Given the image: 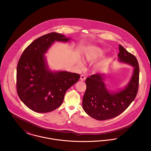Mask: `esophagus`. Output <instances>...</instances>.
<instances>
[{
    "label": "esophagus",
    "instance_id": "1",
    "mask_svg": "<svg viewBox=\"0 0 151 151\" xmlns=\"http://www.w3.org/2000/svg\"><path fill=\"white\" fill-rule=\"evenodd\" d=\"M86 76H85V75H84V74L81 75L80 80H81V81H84V80H86Z\"/></svg>",
    "mask_w": 151,
    "mask_h": 151
}]
</instances>
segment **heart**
Masks as SVG:
<instances>
[{
	"instance_id": "obj_1",
	"label": "heart",
	"mask_w": 151,
	"mask_h": 151,
	"mask_svg": "<svg viewBox=\"0 0 151 151\" xmlns=\"http://www.w3.org/2000/svg\"><path fill=\"white\" fill-rule=\"evenodd\" d=\"M106 52V50L100 47L95 46H91L88 47L85 50V58L86 61L89 62H93L101 57H102ZM79 65L81 66L83 65V63L80 62ZM100 67V65H96L94 66L95 70H98Z\"/></svg>"
}]
</instances>
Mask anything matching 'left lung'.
<instances>
[{"label": "left lung", "instance_id": "8db88e82", "mask_svg": "<svg viewBox=\"0 0 151 151\" xmlns=\"http://www.w3.org/2000/svg\"><path fill=\"white\" fill-rule=\"evenodd\" d=\"M120 62L134 67L132 76L125 88L118 92H109L104 83L105 74L97 73L86 79V89L83 108L86 113L98 120L114 118L123 113L135 98L139 86V65L135 56L119 45Z\"/></svg>", "mask_w": 151, "mask_h": 151}]
</instances>
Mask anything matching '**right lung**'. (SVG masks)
Here are the masks:
<instances>
[{"mask_svg":"<svg viewBox=\"0 0 151 151\" xmlns=\"http://www.w3.org/2000/svg\"><path fill=\"white\" fill-rule=\"evenodd\" d=\"M70 39L51 32L36 39L22 53L17 66V92L31 110L47 113L56 109L68 89L78 81V74L50 71L44 56L55 41L66 42Z\"/></svg>","mask_w":151,"mask_h":151,"instance_id":"obj_1","label":"right lung"}]
</instances>
